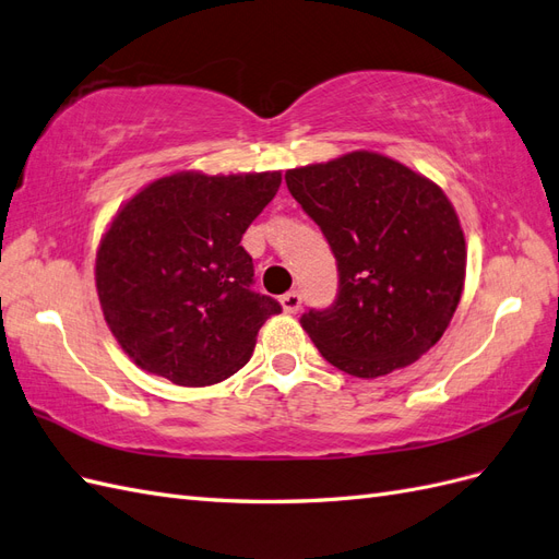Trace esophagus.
<instances>
[{"mask_svg": "<svg viewBox=\"0 0 559 559\" xmlns=\"http://www.w3.org/2000/svg\"><path fill=\"white\" fill-rule=\"evenodd\" d=\"M280 302H282V310H284L286 314H296V312L300 310V294H298V292L284 294V296L280 298Z\"/></svg>", "mask_w": 559, "mask_h": 559, "instance_id": "34e87169", "label": "esophagus"}]
</instances>
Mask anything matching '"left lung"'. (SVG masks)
<instances>
[{"label": "left lung", "instance_id": "left-lung-1", "mask_svg": "<svg viewBox=\"0 0 559 559\" xmlns=\"http://www.w3.org/2000/svg\"><path fill=\"white\" fill-rule=\"evenodd\" d=\"M286 186L337 261V298L300 326L329 364L373 380L429 352L460 306L466 240L438 183L376 151L294 167Z\"/></svg>", "mask_w": 559, "mask_h": 559}]
</instances>
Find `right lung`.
I'll return each instance as SVG.
<instances>
[{"label": "right lung", "instance_id": "obj_1", "mask_svg": "<svg viewBox=\"0 0 559 559\" xmlns=\"http://www.w3.org/2000/svg\"><path fill=\"white\" fill-rule=\"evenodd\" d=\"M280 183L282 173L183 170L146 183L116 212L97 247V298L118 345L146 373L207 386L251 359L259 329L282 308L251 292L240 240Z\"/></svg>", "mask_w": 559, "mask_h": 559}]
</instances>
